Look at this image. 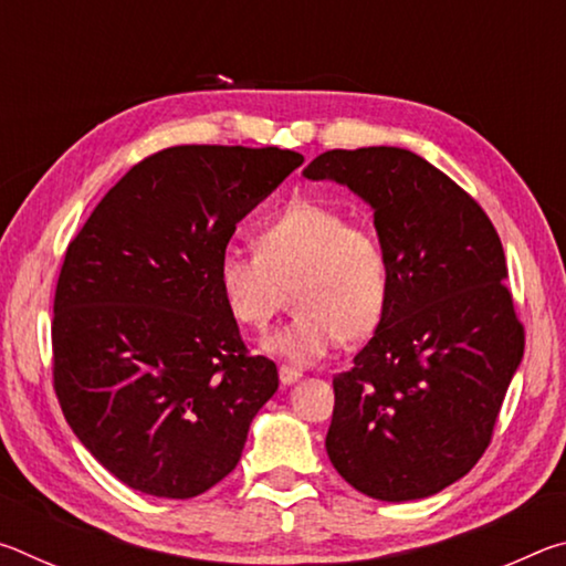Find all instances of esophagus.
Wrapping results in <instances>:
<instances>
[{"label": "esophagus", "mask_w": 566, "mask_h": 566, "mask_svg": "<svg viewBox=\"0 0 566 566\" xmlns=\"http://www.w3.org/2000/svg\"><path fill=\"white\" fill-rule=\"evenodd\" d=\"M302 377V371L296 369V367H290V364H282L280 367V379H282V385H294L296 379Z\"/></svg>", "instance_id": "esophagus-1"}]
</instances>
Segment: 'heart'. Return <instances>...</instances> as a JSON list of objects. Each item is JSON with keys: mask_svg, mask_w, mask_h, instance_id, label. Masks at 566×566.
<instances>
[{"mask_svg": "<svg viewBox=\"0 0 566 566\" xmlns=\"http://www.w3.org/2000/svg\"><path fill=\"white\" fill-rule=\"evenodd\" d=\"M217 286L232 319L249 329H264L292 290L294 317L264 339V349L310 364L342 337L357 342L379 327L391 260L375 227L296 199L256 227L254 254H222Z\"/></svg>", "mask_w": 566, "mask_h": 566, "instance_id": "heart-1", "label": "heart"}]
</instances>
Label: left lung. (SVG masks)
Instances as JSON below:
<instances>
[{"label": "left lung", "mask_w": 566, "mask_h": 566, "mask_svg": "<svg viewBox=\"0 0 566 566\" xmlns=\"http://www.w3.org/2000/svg\"><path fill=\"white\" fill-rule=\"evenodd\" d=\"M304 177L367 199L391 260L385 319L332 379L327 454L371 500H424L492 444L524 354L500 234L472 195L415 151L329 149Z\"/></svg>", "instance_id": "8db88e82"}]
</instances>
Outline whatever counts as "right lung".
<instances>
[{
	"instance_id": "obj_1",
	"label": "right lung",
	"mask_w": 566,
	"mask_h": 566,
	"mask_svg": "<svg viewBox=\"0 0 566 566\" xmlns=\"http://www.w3.org/2000/svg\"><path fill=\"white\" fill-rule=\"evenodd\" d=\"M304 161L280 147L181 145L134 165L66 247L52 379L64 419L132 490L189 500L232 472L276 387L227 312L237 222Z\"/></svg>"
}]
</instances>
